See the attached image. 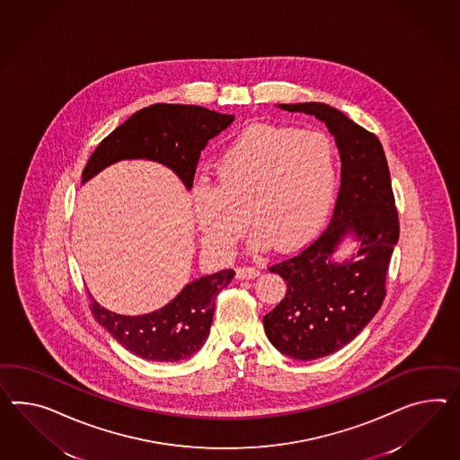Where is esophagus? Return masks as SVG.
Listing matches in <instances>:
<instances>
[{
  "label": "esophagus",
  "mask_w": 460,
  "mask_h": 460,
  "mask_svg": "<svg viewBox=\"0 0 460 460\" xmlns=\"http://www.w3.org/2000/svg\"><path fill=\"white\" fill-rule=\"evenodd\" d=\"M260 269L257 267H240V269H236V277L240 279V280H245V279H255V277H259Z\"/></svg>",
  "instance_id": "1"
}]
</instances>
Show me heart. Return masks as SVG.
I'll return each mask as SVG.
<instances>
[{
    "mask_svg": "<svg viewBox=\"0 0 460 460\" xmlns=\"http://www.w3.org/2000/svg\"><path fill=\"white\" fill-rule=\"evenodd\" d=\"M213 175L215 185L199 181L190 190L205 247L230 255L248 220L253 250H290L329 215L337 189L335 148L322 131L260 125L218 155Z\"/></svg>",
    "mask_w": 460,
    "mask_h": 460,
    "instance_id": "1",
    "label": "heart"
}]
</instances>
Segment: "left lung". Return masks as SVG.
I'll return each mask as SVG.
<instances>
[{"label": "left lung", "instance_id": "8db88e82", "mask_svg": "<svg viewBox=\"0 0 460 460\" xmlns=\"http://www.w3.org/2000/svg\"><path fill=\"white\" fill-rule=\"evenodd\" d=\"M279 106L323 121L341 152V190L327 230L295 257L269 267L285 280L287 294L263 317L265 333L282 354L315 360L354 341L377 314L399 242V215L374 133L325 103ZM349 234L359 242L358 252L337 262L332 255Z\"/></svg>", "mask_w": 460, "mask_h": 460}]
</instances>
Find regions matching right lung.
Here are the masks:
<instances>
[{
  "label": "right lung",
  "instance_id": "1",
  "mask_svg": "<svg viewBox=\"0 0 460 460\" xmlns=\"http://www.w3.org/2000/svg\"><path fill=\"white\" fill-rule=\"evenodd\" d=\"M234 119V115L203 106L155 103L142 108L96 146L82 181L119 160L143 158L173 170L190 190L201 150ZM234 277L232 269L200 277L187 283L170 304L137 317L110 312L92 295L90 308L94 320L131 354L154 362L187 360L208 339L215 298Z\"/></svg>",
  "mask_w": 460,
  "mask_h": 460
}]
</instances>
